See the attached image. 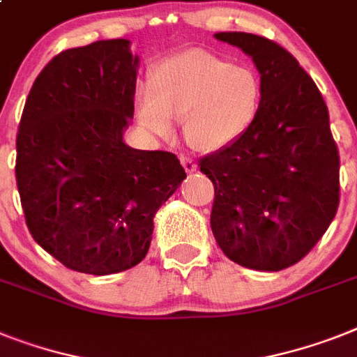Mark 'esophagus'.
<instances>
[{"label":"esophagus","mask_w":357,"mask_h":357,"mask_svg":"<svg viewBox=\"0 0 357 357\" xmlns=\"http://www.w3.org/2000/svg\"><path fill=\"white\" fill-rule=\"evenodd\" d=\"M181 164H182V166H184L185 173L197 172L195 160H193V158H191V157H188V155H181Z\"/></svg>","instance_id":"1"}]
</instances>
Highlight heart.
Wrapping results in <instances>:
<instances>
[{
  "instance_id": "heart-1",
  "label": "heart",
  "mask_w": 357,
  "mask_h": 357,
  "mask_svg": "<svg viewBox=\"0 0 357 357\" xmlns=\"http://www.w3.org/2000/svg\"><path fill=\"white\" fill-rule=\"evenodd\" d=\"M261 96L259 76L250 67L191 49L167 56L153 69L151 85L140 84L135 91V109L153 135L169 138L173 120H178L190 146L217 151L248 131Z\"/></svg>"
}]
</instances>
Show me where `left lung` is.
<instances>
[{
    "label": "left lung",
    "instance_id": "left-lung-1",
    "mask_svg": "<svg viewBox=\"0 0 357 357\" xmlns=\"http://www.w3.org/2000/svg\"><path fill=\"white\" fill-rule=\"evenodd\" d=\"M215 38L252 56L261 107L234 144L199 160L215 188L211 231L234 263L279 272L299 263L340 206V153L314 79L275 41L248 32Z\"/></svg>",
    "mask_w": 357,
    "mask_h": 357
}]
</instances>
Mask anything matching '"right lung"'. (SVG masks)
Returning a JSON list of instances; mask_svg holds the SVG:
<instances>
[{
    "label": "right lung",
    "instance_id": "right-lung-1",
    "mask_svg": "<svg viewBox=\"0 0 357 357\" xmlns=\"http://www.w3.org/2000/svg\"><path fill=\"white\" fill-rule=\"evenodd\" d=\"M138 58L128 40L56 54L26 96L16 184L26 228L79 273L109 275L146 257L153 217L185 178L178 158L123 144Z\"/></svg>",
    "mask_w": 357,
    "mask_h": 357
}]
</instances>
